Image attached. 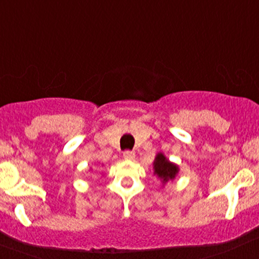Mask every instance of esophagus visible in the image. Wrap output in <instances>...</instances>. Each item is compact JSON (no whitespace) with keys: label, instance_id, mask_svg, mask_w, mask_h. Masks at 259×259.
<instances>
[{"label":"esophagus","instance_id":"obj_1","mask_svg":"<svg viewBox=\"0 0 259 259\" xmlns=\"http://www.w3.org/2000/svg\"><path fill=\"white\" fill-rule=\"evenodd\" d=\"M135 152H132V151H126L123 153V157H124V159H133L135 158Z\"/></svg>","mask_w":259,"mask_h":259}]
</instances>
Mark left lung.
I'll list each match as a JSON object with an SVG mask.
<instances>
[{"label":"left lung","instance_id":"left-lung-1","mask_svg":"<svg viewBox=\"0 0 259 259\" xmlns=\"http://www.w3.org/2000/svg\"><path fill=\"white\" fill-rule=\"evenodd\" d=\"M154 175L162 181V183H166L168 181L175 180L178 173V166L172 163L166 158L163 153H158L153 162Z\"/></svg>","mask_w":259,"mask_h":259}]
</instances>
